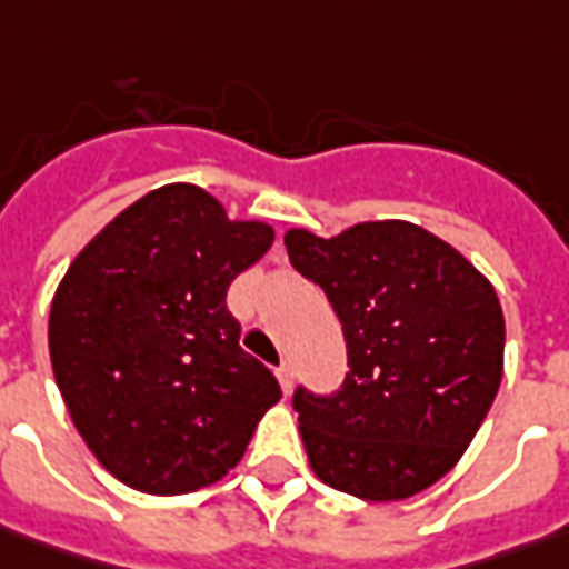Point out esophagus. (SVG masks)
Instances as JSON below:
<instances>
[{
  "label": "esophagus",
  "mask_w": 569,
  "mask_h": 569,
  "mask_svg": "<svg viewBox=\"0 0 569 569\" xmlns=\"http://www.w3.org/2000/svg\"><path fill=\"white\" fill-rule=\"evenodd\" d=\"M277 381H280V387H283V393H289V390H292V381H296V371H292V365L283 362L280 368H277Z\"/></svg>",
  "instance_id": "obj_1"
}]
</instances>
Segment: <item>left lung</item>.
<instances>
[{
  "label": "left lung",
  "mask_w": 569,
  "mask_h": 569,
  "mask_svg": "<svg viewBox=\"0 0 569 569\" xmlns=\"http://www.w3.org/2000/svg\"><path fill=\"white\" fill-rule=\"evenodd\" d=\"M286 251L343 323L340 390L296 387L315 476L362 500H402L447 476L498 397L503 311L491 283L421 226L286 232Z\"/></svg>",
  "instance_id": "1"
}]
</instances>
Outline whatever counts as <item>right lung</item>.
Segmentation results:
<instances>
[{"label":"right lung","mask_w":569,"mask_h":569,"mask_svg":"<svg viewBox=\"0 0 569 569\" xmlns=\"http://www.w3.org/2000/svg\"><path fill=\"white\" fill-rule=\"evenodd\" d=\"M270 246V226L232 223L201 188L163 186L56 289L52 375L90 453L128 488L188 495L223 479L283 397L226 308L229 283Z\"/></svg>","instance_id":"add662e5"}]
</instances>
